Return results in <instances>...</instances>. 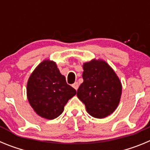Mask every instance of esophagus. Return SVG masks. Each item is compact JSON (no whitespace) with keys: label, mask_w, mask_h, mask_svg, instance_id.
I'll list each match as a JSON object with an SVG mask.
<instances>
[{"label":"esophagus","mask_w":150,"mask_h":150,"mask_svg":"<svg viewBox=\"0 0 150 150\" xmlns=\"http://www.w3.org/2000/svg\"><path fill=\"white\" fill-rule=\"evenodd\" d=\"M72 86L74 87V88H75V89L77 90V89H78V88H79V83H78L77 82H76V83H74V84H73Z\"/></svg>","instance_id":"esophagus-1"}]
</instances>
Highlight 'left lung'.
<instances>
[{
  "label": "left lung",
  "instance_id": "obj_1",
  "mask_svg": "<svg viewBox=\"0 0 150 150\" xmlns=\"http://www.w3.org/2000/svg\"><path fill=\"white\" fill-rule=\"evenodd\" d=\"M83 70V83L77 90L78 98L91 116L103 119L110 116L121 98L120 79L110 66L100 59L84 63Z\"/></svg>",
  "mask_w": 150,
  "mask_h": 150
}]
</instances>
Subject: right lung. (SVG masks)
<instances>
[{"instance_id": "right-lung-1", "label": "right lung", "mask_w": 150, "mask_h": 150, "mask_svg": "<svg viewBox=\"0 0 150 150\" xmlns=\"http://www.w3.org/2000/svg\"><path fill=\"white\" fill-rule=\"evenodd\" d=\"M76 91L66 83L56 63L44 60L30 74L27 84L29 104L41 117L54 120L60 116Z\"/></svg>"}]
</instances>
